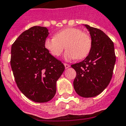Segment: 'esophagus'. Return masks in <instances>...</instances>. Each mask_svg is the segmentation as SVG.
Returning a JSON list of instances; mask_svg holds the SVG:
<instances>
[{
	"label": "esophagus",
	"instance_id": "34e87169",
	"mask_svg": "<svg viewBox=\"0 0 126 126\" xmlns=\"http://www.w3.org/2000/svg\"><path fill=\"white\" fill-rule=\"evenodd\" d=\"M64 66H65V69H67V68H69V67H70L69 64H65V63H64Z\"/></svg>",
	"mask_w": 126,
	"mask_h": 126
}]
</instances>
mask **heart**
Instances as JSON below:
<instances>
[{
    "instance_id": "heart-1",
    "label": "heart",
    "mask_w": 126,
    "mask_h": 126,
    "mask_svg": "<svg viewBox=\"0 0 126 126\" xmlns=\"http://www.w3.org/2000/svg\"><path fill=\"white\" fill-rule=\"evenodd\" d=\"M66 61L83 59L92 50V40L90 34L79 28L68 27L55 33L54 38H47L44 42L45 49L53 57H59L65 48Z\"/></svg>"
}]
</instances>
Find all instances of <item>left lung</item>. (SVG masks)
<instances>
[{
    "label": "left lung",
    "mask_w": 126,
    "mask_h": 126,
    "mask_svg": "<svg viewBox=\"0 0 126 126\" xmlns=\"http://www.w3.org/2000/svg\"><path fill=\"white\" fill-rule=\"evenodd\" d=\"M92 40L89 55L83 61L71 65L76 72L73 82L79 96L94 97L100 94L110 83L116 57L110 38L102 30L84 24Z\"/></svg>",
    "instance_id": "obj_1"
}]
</instances>
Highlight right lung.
Segmentation results:
<instances>
[{"mask_svg": "<svg viewBox=\"0 0 126 126\" xmlns=\"http://www.w3.org/2000/svg\"><path fill=\"white\" fill-rule=\"evenodd\" d=\"M48 34L46 27L35 26L20 34L11 47V65L17 87L28 98L38 103L55 96L57 81L65 69L45 49Z\"/></svg>", "mask_w": 126, "mask_h": 126, "instance_id": "right-lung-1", "label": "right lung"}]
</instances>
